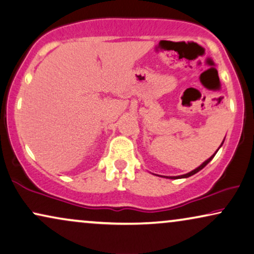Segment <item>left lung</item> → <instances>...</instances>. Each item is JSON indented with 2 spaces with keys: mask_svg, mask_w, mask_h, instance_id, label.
<instances>
[{
  "mask_svg": "<svg viewBox=\"0 0 254 254\" xmlns=\"http://www.w3.org/2000/svg\"><path fill=\"white\" fill-rule=\"evenodd\" d=\"M222 144H223V143H222ZM219 147H221V146H219ZM217 151H218V150H217ZM215 154H216V152H215ZM215 154H214V155H211V157H210V158H209V159H208V160H205V161L203 162V164H202V165H201V166H198L197 168H195V170H194V171H191V172H189V173H187V174H184V175H181V177H177V178H188V177H191V175H194L195 173H197V172H198V171H201V170H202V168H203V167H205V166H207V165L209 164V162H210V160H211V159L215 157ZM174 178H175V177H174ZM171 179H173V178H171Z\"/></svg>",
  "mask_w": 254,
  "mask_h": 254,
  "instance_id": "8db88e82",
  "label": "left lung"
}]
</instances>
